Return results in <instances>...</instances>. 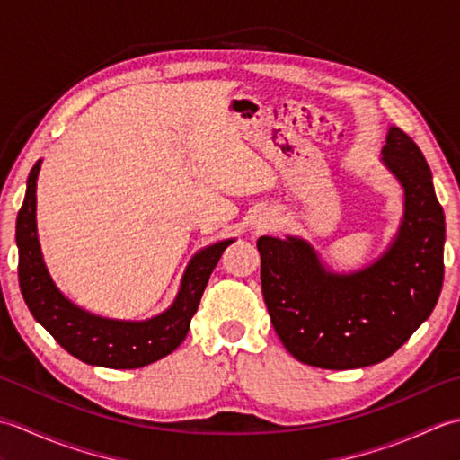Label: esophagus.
Here are the masks:
<instances>
[{"label":"esophagus","instance_id":"esophagus-1","mask_svg":"<svg viewBox=\"0 0 460 460\" xmlns=\"http://www.w3.org/2000/svg\"><path fill=\"white\" fill-rule=\"evenodd\" d=\"M272 223H275V219H272V215L262 213V215H259V219L255 221V229L257 231H265V229L272 227Z\"/></svg>","mask_w":460,"mask_h":460}]
</instances>
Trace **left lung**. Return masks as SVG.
I'll return each instance as SVG.
<instances>
[{"mask_svg": "<svg viewBox=\"0 0 460 460\" xmlns=\"http://www.w3.org/2000/svg\"><path fill=\"white\" fill-rule=\"evenodd\" d=\"M381 164L403 188V217L369 265L338 272L302 237L257 241L270 322L302 364L322 369L379 364L431 316L441 295L445 213L427 160L403 130L389 126Z\"/></svg>", "mask_w": 460, "mask_h": 460, "instance_id": "8db88e82", "label": "left lung"}]
</instances>
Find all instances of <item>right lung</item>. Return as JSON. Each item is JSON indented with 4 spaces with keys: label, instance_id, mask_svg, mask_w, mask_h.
I'll use <instances>...</instances> for the list:
<instances>
[{
    "label": "right lung",
    "instance_id": "1",
    "mask_svg": "<svg viewBox=\"0 0 460 460\" xmlns=\"http://www.w3.org/2000/svg\"><path fill=\"white\" fill-rule=\"evenodd\" d=\"M41 162L29 172L27 191L17 213L19 287L33 318L68 354L91 366L111 369L144 367L172 354L188 336L190 322L223 251L235 239H223L195 252L185 267L172 305L146 320L104 318L68 300L49 275L37 235V178Z\"/></svg>",
    "mask_w": 460,
    "mask_h": 460
}]
</instances>
